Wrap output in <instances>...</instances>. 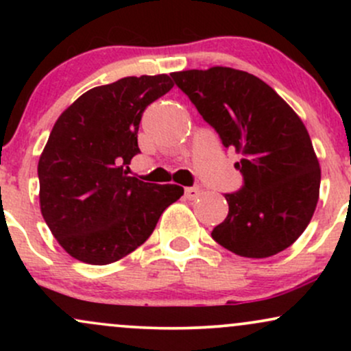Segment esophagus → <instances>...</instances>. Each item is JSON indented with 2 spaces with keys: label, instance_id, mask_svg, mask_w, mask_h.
Returning <instances> with one entry per match:
<instances>
[{
  "label": "esophagus",
  "instance_id": "esophagus-1",
  "mask_svg": "<svg viewBox=\"0 0 351 351\" xmlns=\"http://www.w3.org/2000/svg\"><path fill=\"white\" fill-rule=\"evenodd\" d=\"M199 195H201V189L196 188V186L184 189V196H186L188 199H196V198H199Z\"/></svg>",
  "mask_w": 351,
  "mask_h": 351
}]
</instances>
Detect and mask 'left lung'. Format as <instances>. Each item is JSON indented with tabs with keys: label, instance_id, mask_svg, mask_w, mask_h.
I'll list each match as a JSON object with an SVG mask.
<instances>
[{
	"label": "left lung",
	"instance_id": "obj_1",
	"mask_svg": "<svg viewBox=\"0 0 351 351\" xmlns=\"http://www.w3.org/2000/svg\"><path fill=\"white\" fill-rule=\"evenodd\" d=\"M170 75L221 143L243 156L234 165L243 186L224 195L229 213L213 239L254 259L287 249L308 226L320 189V167L299 115L249 72L211 67Z\"/></svg>",
	"mask_w": 351,
	"mask_h": 351
}]
</instances>
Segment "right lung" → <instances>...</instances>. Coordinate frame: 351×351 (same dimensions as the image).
<instances>
[{
    "mask_svg": "<svg viewBox=\"0 0 351 351\" xmlns=\"http://www.w3.org/2000/svg\"><path fill=\"white\" fill-rule=\"evenodd\" d=\"M171 87L167 74L123 77L87 90L54 123L38 165L39 201L51 232L74 259H122L183 195L176 184L128 176L145 108Z\"/></svg>",
    "mask_w": 351,
    "mask_h": 351,
    "instance_id": "obj_1",
    "label": "right lung"
}]
</instances>
